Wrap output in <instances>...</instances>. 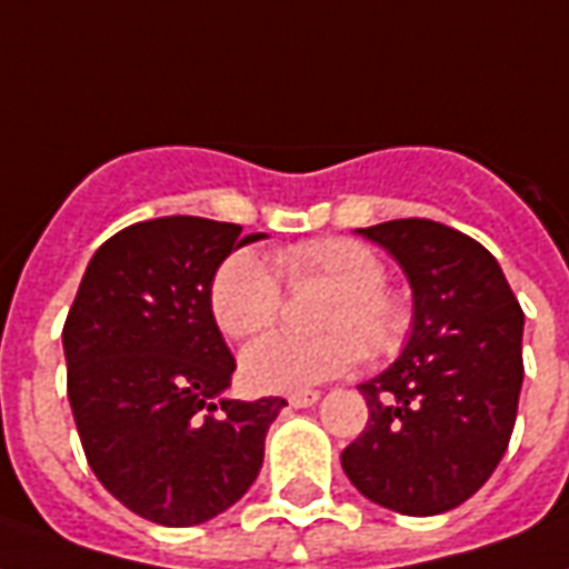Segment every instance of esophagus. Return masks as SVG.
<instances>
[{
	"instance_id": "34e87169",
	"label": "esophagus",
	"mask_w": 569,
	"mask_h": 569,
	"mask_svg": "<svg viewBox=\"0 0 569 569\" xmlns=\"http://www.w3.org/2000/svg\"><path fill=\"white\" fill-rule=\"evenodd\" d=\"M317 400H320V395H317V391H297V395H290L288 403L293 409H306V407H311V403H317Z\"/></svg>"
}]
</instances>
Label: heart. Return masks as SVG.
Returning a JSON list of instances; mask_svg holds the SVG:
<instances>
[{
    "instance_id": "b5f03b06",
    "label": "heart",
    "mask_w": 569,
    "mask_h": 569,
    "mask_svg": "<svg viewBox=\"0 0 569 569\" xmlns=\"http://www.w3.org/2000/svg\"><path fill=\"white\" fill-rule=\"evenodd\" d=\"M288 288L323 284L326 299L317 329L323 335H270L243 353L240 371L254 391H308L353 371L368 356L382 362L400 353L412 329V306L403 290L386 281V263L371 246L350 237H320L276 254ZM279 276L249 249H237L216 267L207 306L219 332L246 341L279 323L284 311Z\"/></svg>"
}]
</instances>
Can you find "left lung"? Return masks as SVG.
Instances as JSON below:
<instances>
[{
    "label": "left lung",
    "instance_id": "left-lung-1",
    "mask_svg": "<svg viewBox=\"0 0 569 569\" xmlns=\"http://www.w3.org/2000/svg\"><path fill=\"white\" fill-rule=\"evenodd\" d=\"M407 272L416 320L389 371L362 382L368 425L341 453L365 499L433 517L481 490L508 451L522 389V308L478 240L430 219L359 228Z\"/></svg>",
    "mask_w": 569,
    "mask_h": 569
}]
</instances>
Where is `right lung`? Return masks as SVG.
Segmentation results:
<instances>
[{"label":"right lung","mask_w":569,"mask_h":569,"mask_svg":"<svg viewBox=\"0 0 569 569\" xmlns=\"http://www.w3.org/2000/svg\"><path fill=\"white\" fill-rule=\"evenodd\" d=\"M234 222L162 216L109 237L64 320L68 398L97 481L157 526H198L261 472L281 398L212 400L237 362L210 317L216 267L243 243Z\"/></svg>","instance_id":"1"}]
</instances>
